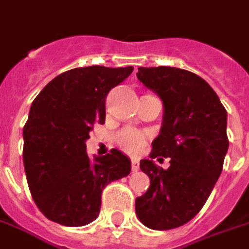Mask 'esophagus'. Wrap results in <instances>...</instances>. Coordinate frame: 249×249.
Returning a JSON list of instances; mask_svg holds the SVG:
<instances>
[{"instance_id":"1","label":"esophagus","mask_w":249,"mask_h":249,"mask_svg":"<svg viewBox=\"0 0 249 249\" xmlns=\"http://www.w3.org/2000/svg\"><path fill=\"white\" fill-rule=\"evenodd\" d=\"M131 169H133V171H138V169H140V161L137 160V159H133V160H131Z\"/></svg>"}]
</instances>
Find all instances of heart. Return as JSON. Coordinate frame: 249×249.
<instances>
[{"mask_svg":"<svg viewBox=\"0 0 249 249\" xmlns=\"http://www.w3.org/2000/svg\"><path fill=\"white\" fill-rule=\"evenodd\" d=\"M146 141V135L135 130H123L116 137L118 145L127 153H137Z\"/></svg>","mask_w":249,"mask_h":249,"instance_id":"1","label":"heart"}]
</instances>
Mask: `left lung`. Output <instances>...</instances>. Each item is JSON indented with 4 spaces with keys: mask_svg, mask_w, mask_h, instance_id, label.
<instances>
[{
    "mask_svg": "<svg viewBox=\"0 0 249 249\" xmlns=\"http://www.w3.org/2000/svg\"><path fill=\"white\" fill-rule=\"evenodd\" d=\"M137 77L160 97L164 114L150 160L140 162L150 186L135 199V213L147 228L168 231L193 219L213 191L229 147L228 114L213 88L188 70L138 68ZM159 155L171 159L168 170L155 165Z\"/></svg>",
    "mask_w": 249,
    "mask_h": 249,
    "instance_id": "left-lung-1",
    "label": "left lung"
}]
</instances>
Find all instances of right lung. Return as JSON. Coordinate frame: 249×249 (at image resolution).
Segmentation results:
<instances>
[{
	"instance_id": "right-lung-1",
	"label": "right lung",
	"mask_w": 249,
	"mask_h": 249,
	"mask_svg": "<svg viewBox=\"0 0 249 249\" xmlns=\"http://www.w3.org/2000/svg\"><path fill=\"white\" fill-rule=\"evenodd\" d=\"M134 68H77L56 75L36 96L23 128V161L39 210L65 226L99 217L102 191L127 176L131 161L118 149L103 157L87 154L95 123L106 121V97Z\"/></svg>"
}]
</instances>
